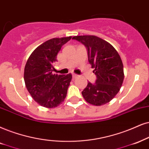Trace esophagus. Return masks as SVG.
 Here are the masks:
<instances>
[{
	"label": "esophagus",
	"instance_id": "esophagus-1",
	"mask_svg": "<svg viewBox=\"0 0 149 149\" xmlns=\"http://www.w3.org/2000/svg\"><path fill=\"white\" fill-rule=\"evenodd\" d=\"M72 76H73V78H77L79 77V75H77V74H76V73H72Z\"/></svg>",
	"mask_w": 149,
	"mask_h": 149
}]
</instances>
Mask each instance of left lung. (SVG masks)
<instances>
[{
	"label": "left lung",
	"mask_w": 149,
	"mask_h": 149,
	"mask_svg": "<svg viewBox=\"0 0 149 149\" xmlns=\"http://www.w3.org/2000/svg\"><path fill=\"white\" fill-rule=\"evenodd\" d=\"M73 39L86 47L88 62L97 76L95 83L88 82L82 96L94 106L107 104L119 92L125 78L119 54L110 43L95 36H77Z\"/></svg>",
	"instance_id": "left-lung-1"
}]
</instances>
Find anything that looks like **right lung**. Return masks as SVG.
<instances>
[{
  "mask_svg": "<svg viewBox=\"0 0 149 149\" xmlns=\"http://www.w3.org/2000/svg\"><path fill=\"white\" fill-rule=\"evenodd\" d=\"M71 36L54 38L39 45L28 58L24 70L26 88L40 106L54 108L65 100L72 79L71 73L53 74L54 63L62 46Z\"/></svg>",
  "mask_w": 149,
  "mask_h": 149,
  "instance_id": "1",
  "label": "right lung"
}]
</instances>
